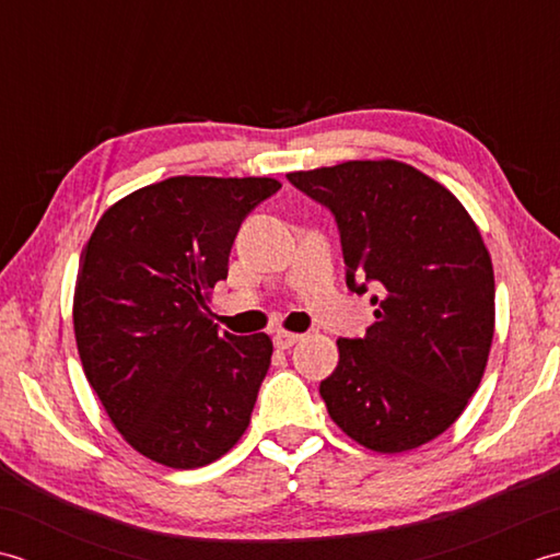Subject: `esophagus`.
I'll return each mask as SVG.
<instances>
[{
  "label": "esophagus",
  "instance_id": "esophagus-1",
  "mask_svg": "<svg viewBox=\"0 0 560 560\" xmlns=\"http://www.w3.org/2000/svg\"><path fill=\"white\" fill-rule=\"evenodd\" d=\"M276 346L280 348V350H288V348H292L294 343H300L302 340V334H290V330H278L276 334Z\"/></svg>",
  "mask_w": 560,
  "mask_h": 560
}]
</instances>
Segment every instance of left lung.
I'll return each instance as SVG.
<instances>
[{
  "label": "left lung",
  "instance_id": "1",
  "mask_svg": "<svg viewBox=\"0 0 560 560\" xmlns=\"http://www.w3.org/2000/svg\"><path fill=\"white\" fill-rule=\"evenodd\" d=\"M288 180L336 217L348 290L376 292V322L362 338H338V368L318 386L328 416L382 454L435 440L478 389L493 343L481 232L447 188L394 159Z\"/></svg>",
  "mask_w": 560,
  "mask_h": 560
}]
</instances>
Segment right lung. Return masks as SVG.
Returning a JSON list of instances; mask_svg holds the SVG:
<instances>
[{"label": "right lung", "instance_id": "obj_1", "mask_svg": "<svg viewBox=\"0 0 560 560\" xmlns=\"http://www.w3.org/2000/svg\"><path fill=\"white\" fill-rule=\"evenodd\" d=\"M276 178L174 176L118 200L79 258L74 336L91 389L147 459L198 469L244 435L272 340L222 334L208 294Z\"/></svg>", "mask_w": 560, "mask_h": 560}]
</instances>
